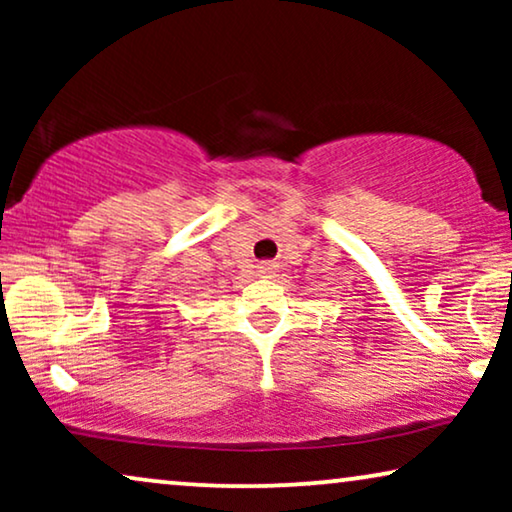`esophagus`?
Wrapping results in <instances>:
<instances>
[{
	"mask_svg": "<svg viewBox=\"0 0 512 512\" xmlns=\"http://www.w3.org/2000/svg\"><path fill=\"white\" fill-rule=\"evenodd\" d=\"M275 270H277V265L270 263V261H263L261 265H258V275H261V277H272V275H275Z\"/></svg>",
	"mask_w": 512,
	"mask_h": 512,
	"instance_id": "obj_1",
	"label": "esophagus"
}]
</instances>
